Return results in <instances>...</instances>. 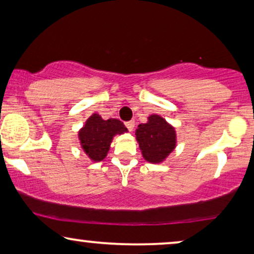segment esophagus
<instances>
[{"label": "esophagus", "instance_id": "obj_1", "mask_svg": "<svg viewBox=\"0 0 254 254\" xmlns=\"http://www.w3.org/2000/svg\"><path fill=\"white\" fill-rule=\"evenodd\" d=\"M125 125H126L127 129L129 130V131H131V130L134 129V126H135V123H134V121H127V123L125 124Z\"/></svg>", "mask_w": 254, "mask_h": 254}]
</instances>
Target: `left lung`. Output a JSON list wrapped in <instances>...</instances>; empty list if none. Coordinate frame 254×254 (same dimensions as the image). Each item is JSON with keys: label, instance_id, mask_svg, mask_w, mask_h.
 <instances>
[{"label": "left lung", "instance_id": "obj_1", "mask_svg": "<svg viewBox=\"0 0 254 254\" xmlns=\"http://www.w3.org/2000/svg\"><path fill=\"white\" fill-rule=\"evenodd\" d=\"M135 135L148 162H162L176 147L175 129L159 116H150L147 124L138 125Z\"/></svg>", "mask_w": 254, "mask_h": 254}]
</instances>
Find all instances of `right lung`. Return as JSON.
Returning a JSON list of instances; mask_svg holds the SVG:
<instances>
[{
	"instance_id": "obj_1",
	"label": "right lung",
	"mask_w": 254,
	"mask_h": 254,
	"mask_svg": "<svg viewBox=\"0 0 254 254\" xmlns=\"http://www.w3.org/2000/svg\"><path fill=\"white\" fill-rule=\"evenodd\" d=\"M127 128L120 120H103L98 114H92L85 126L79 130L78 136L82 148L92 161L98 162L106 157L110 144L116 134H123Z\"/></svg>"
}]
</instances>
